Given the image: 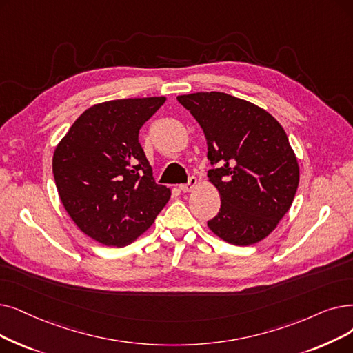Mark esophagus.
<instances>
[{"label":"esophagus","instance_id":"obj_1","mask_svg":"<svg viewBox=\"0 0 353 353\" xmlns=\"http://www.w3.org/2000/svg\"><path fill=\"white\" fill-rule=\"evenodd\" d=\"M196 185H197V179L192 176V177L189 179V181L186 183V185H180L179 188H180V190H181V192L188 193V192H192V190L196 188Z\"/></svg>","mask_w":353,"mask_h":353}]
</instances>
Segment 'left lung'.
<instances>
[{
    "label": "left lung",
    "mask_w": 353,
    "mask_h": 353,
    "mask_svg": "<svg viewBox=\"0 0 353 353\" xmlns=\"http://www.w3.org/2000/svg\"><path fill=\"white\" fill-rule=\"evenodd\" d=\"M202 127L208 172L221 209L208 222L221 239L247 247L267 238L288 212L300 168L280 122L259 106L223 92L180 95Z\"/></svg>",
    "instance_id": "left-lung-1"
}]
</instances>
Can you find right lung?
I'll list each match as a JSON object with an SVG mask.
<instances>
[{
	"instance_id": "1",
	"label": "right lung",
	"mask_w": 353,
	"mask_h": 353,
	"mask_svg": "<svg viewBox=\"0 0 353 353\" xmlns=\"http://www.w3.org/2000/svg\"><path fill=\"white\" fill-rule=\"evenodd\" d=\"M164 97L97 103L73 122L53 154L59 197L81 231L106 247H125L154 223L170 199L139 143L140 128Z\"/></svg>"
}]
</instances>
